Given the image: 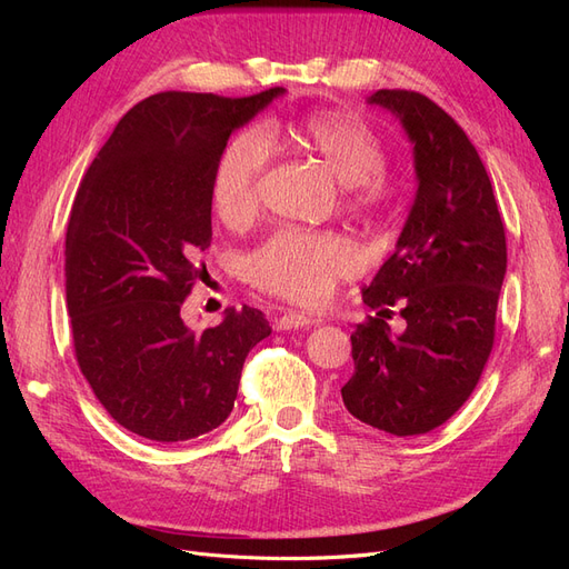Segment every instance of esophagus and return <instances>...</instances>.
Wrapping results in <instances>:
<instances>
[{"instance_id": "1", "label": "esophagus", "mask_w": 569, "mask_h": 569, "mask_svg": "<svg viewBox=\"0 0 569 569\" xmlns=\"http://www.w3.org/2000/svg\"><path fill=\"white\" fill-rule=\"evenodd\" d=\"M318 322H320V320H316V318H311V316L289 311V313H284L278 322H274V327H278V330H282V332H287V330H303V327H313V325H318Z\"/></svg>"}]
</instances>
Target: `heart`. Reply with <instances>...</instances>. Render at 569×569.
Listing matches in <instances>:
<instances>
[{
    "mask_svg": "<svg viewBox=\"0 0 569 569\" xmlns=\"http://www.w3.org/2000/svg\"><path fill=\"white\" fill-rule=\"evenodd\" d=\"M295 140L318 153L325 168L347 187H353L358 206L382 203L389 187L380 170L385 147L363 120L343 111H316L289 128ZM263 134L242 132L226 144L213 168L211 201L218 218L228 226H242L258 211V182L268 161ZM356 251L337 234L284 230L256 249L244 263L251 284L287 301L318 306L332 295L337 280L356 270Z\"/></svg>",
    "mask_w": 569,
    "mask_h": 569,
    "instance_id": "obj_1",
    "label": "heart"
}]
</instances>
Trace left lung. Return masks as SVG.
<instances>
[{
	"label": "left lung",
	"instance_id": "left-lung-1",
	"mask_svg": "<svg viewBox=\"0 0 569 569\" xmlns=\"http://www.w3.org/2000/svg\"><path fill=\"white\" fill-rule=\"evenodd\" d=\"M399 120L412 147L416 199L393 253L363 289L377 311L351 335L347 410L393 437L425 435L468 401L493 347L506 278V230L487 168L432 99L377 90L368 99ZM400 308L405 330L386 320Z\"/></svg>",
	"mask_w": 569,
	"mask_h": 569
}]
</instances>
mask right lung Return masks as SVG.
<instances>
[{
	"mask_svg": "<svg viewBox=\"0 0 569 569\" xmlns=\"http://www.w3.org/2000/svg\"><path fill=\"white\" fill-rule=\"evenodd\" d=\"M282 94H151L118 120L80 182L66 232L76 358L99 403L137 437L173 443L226 422L249 351L270 335L249 306L201 335L180 308L206 270L220 151Z\"/></svg>",
	"mask_w": 569,
	"mask_h": 569,
	"instance_id": "add662e5",
	"label": "right lung"
}]
</instances>
